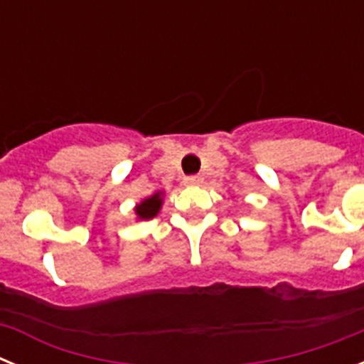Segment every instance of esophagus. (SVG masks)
Masks as SVG:
<instances>
[{
	"mask_svg": "<svg viewBox=\"0 0 364 364\" xmlns=\"http://www.w3.org/2000/svg\"><path fill=\"white\" fill-rule=\"evenodd\" d=\"M202 182H204V178L200 175H189L184 178V184L188 186H200Z\"/></svg>",
	"mask_w": 364,
	"mask_h": 364,
	"instance_id": "esophagus-1",
	"label": "esophagus"
}]
</instances>
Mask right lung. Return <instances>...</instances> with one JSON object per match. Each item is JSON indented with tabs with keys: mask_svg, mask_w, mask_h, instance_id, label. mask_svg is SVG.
Returning <instances> with one entry per match:
<instances>
[{
	"mask_svg": "<svg viewBox=\"0 0 364 364\" xmlns=\"http://www.w3.org/2000/svg\"><path fill=\"white\" fill-rule=\"evenodd\" d=\"M160 205H162V198H160V195H154V197L147 198L142 204L136 205V215L140 218H153L159 213Z\"/></svg>",
	"mask_w": 364,
	"mask_h": 364,
	"instance_id": "1",
	"label": "right lung"
}]
</instances>
